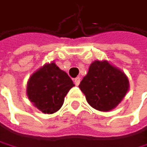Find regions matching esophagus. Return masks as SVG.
<instances>
[{"label":"esophagus","instance_id":"1","mask_svg":"<svg viewBox=\"0 0 147 147\" xmlns=\"http://www.w3.org/2000/svg\"><path fill=\"white\" fill-rule=\"evenodd\" d=\"M80 81H81V78H80L79 77H78V78H76L74 79V83H75L76 86H78V84H80Z\"/></svg>","mask_w":147,"mask_h":147}]
</instances>
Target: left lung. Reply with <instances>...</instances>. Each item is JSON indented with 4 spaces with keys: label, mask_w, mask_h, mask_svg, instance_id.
I'll use <instances>...</instances> for the list:
<instances>
[{
    "label": "left lung",
    "mask_w": 147,
    "mask_h": 147,
    "mask_svg": "<svg viewBox=\"0 0 147 147\" xmlns=\"http://www.w3.org/2000/svg\"><path fill=\"white\" fill-rule=\"evenodd\" d=\"M79 88L92 108L108 112L114 109L125 97L129 88L125 73L108 61H94Z\"/></svg>",
    "instance_id": "8db88e82"
}]
</instances>
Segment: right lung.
<instances>
[{
	"instance_id": "add662e5",
	"label": "right lung",
	"mask_w": 147,
	"mask_h": 147,
	"mask_svg": "<svg viewBox=\"0 0 147 147\" xmlns=\"http://www.w3.org/2000/svg\"><path fill=\"white\" fill-rule=\"evenodd\" d=\"M71 78L54 61L37 69L27 82L26 94L35 108L44 114H54L63 104L74 86Z\"/></svg>"
}]
</instances>
